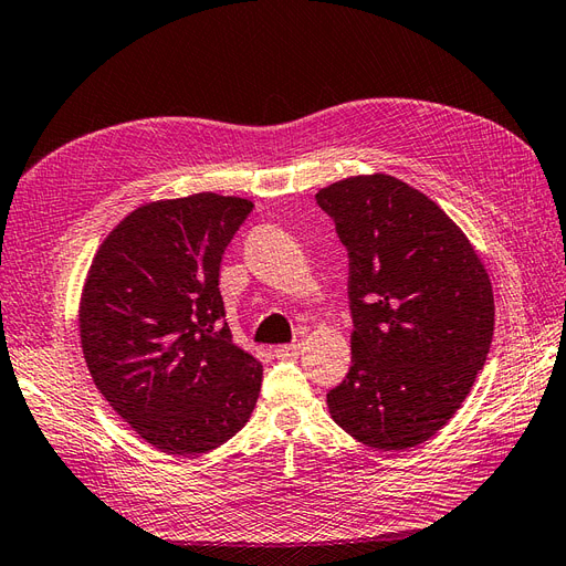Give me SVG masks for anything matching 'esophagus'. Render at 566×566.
I'll return each instance as SVG.
<instances>
[{
  "label": "esophagus",
  "mask_w": 566,
  "mask_h": 566,
  "mask_svg": "<svg viewBox=\"0 0 566 566\" xmlns=\"http://www.w3.org/2000/svg\"><path fill=\"white\" fill-rule=\"evenodd\" d=\"M273 356H276L279 361H293V358L300 356V345H281L273 349Z\"/></svg>",
  "instance_id": "1"
}]
</instances>
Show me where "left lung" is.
Wrapping results in <instances>:
<instances>
[{
    "instance_id": "8db88e82",
    "label": "left lung",
    "mask_w": 566,
    "mask_h": 566,
    "mask_svg": "<svg viewBox=\"0 0 566 566\" xmlns=\"http://www.w3.org/2000/svg\"><path fill=\"white\" fill-rule=\"evenodd\" d=\"M349 254L352 368L333 420L380 451L434 437L470 394L493 339L489 273L449 214L387 175L316 193Z\"/></svg>"
}]
</instances>
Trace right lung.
<instances>
[{"label": "right lung", "mask_w": 566, "mask_h": 566, "mask_svg": "<svg viewBox=\"0 0 566 566\" xmlns=\"http://www.w3.org/2000/svg\"><path fill=\"white\" fill-rule=\"evenodd\" d=\"M252 202L193 193L148 202L98 248L80 302L94 385L153 447L200 455L229 441L260 397L262 364L233 345L219 266Z\"/></svg>", "instance_id": "1"}]
</instances>
